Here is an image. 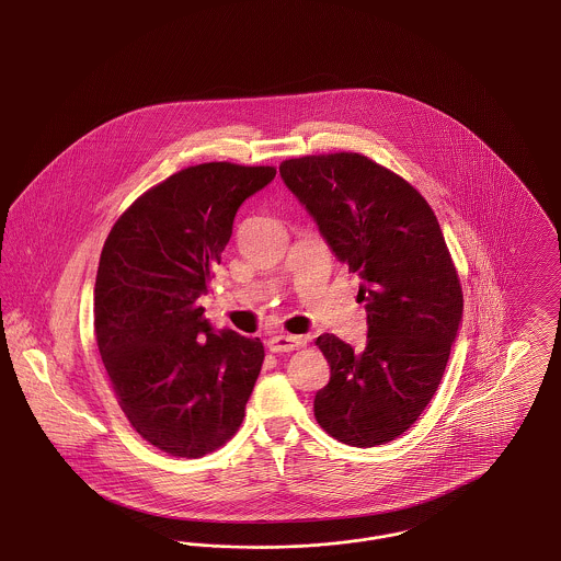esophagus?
<instances>
[{
    "instance_id": "obj_1",
    "label": "esophagus",
    "mask_w": 561,
    "mask_h": 561,
    "mask_svg": "<svg viewBox=\"0 0 561 561\" xmlns=\"http://www.w3.org/2000/svg\"><path fill=\"white\" fill-rule=\"evenodd\" d=\"M305 339L302 336H290V334H275L267 341V347L271 353H284V351H294L302 347Z\"/></svg>"
}]
</instances>
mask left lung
Listing matches in <instances>:
<instances>
[{
    "mask_svg": "<svg viewBox=\"0 0 561 561\" xmlns=\"http://www.w3.org/2000/svg\"><path fill=\"white\" fill-rule=\"evenodd\" d=\"M279 174L336 259L362 277L357 300L368 313L364 347L318 339L330 382L316 393V419L348 446L387 444L435 396L462 321L444 233L416 188L359 153L286 160Z\"/></svg>",
    "mask_w": 561,
    "mask_h": 561,
    "instance_id": "1",
    "label": "left lung"
}]
</instances>
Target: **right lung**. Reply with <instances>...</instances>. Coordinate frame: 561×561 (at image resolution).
<instances>
[{
  "label": "right lung",
  "mask_w": 561,
  "mask_h": 561,
  "mask_svg": "<svg viewBox=\"0 0 561 561\" xmlns=\"http://www.w3.org/2000/svg\"><path fill=\"white\" fill-rule=\"evenodd\" d=\"M273 179L271 165H191L140 195L103 245L99 351L130 425L163 453H213L243 421L265 348L229 328L214 330L199 296L241 204Z\"/></svg>",
  "instance_id": "right-lung-1"
}]
</instances>
